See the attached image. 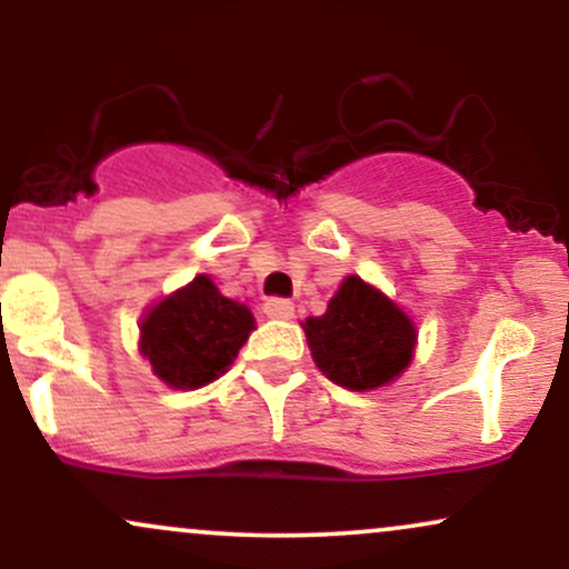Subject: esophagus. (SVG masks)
<instances>
[{"mask_svg": "<svg viewBox=\"0 0 569 569\" xmlns=\"http://www.w3.org/2000/svg\"><path fill=\"white\" fill-rule=\"evenodd\" d=\"M264 316L272 318V321H289V318H293V305L289 299L272 297L264 302Z\"/></svg>", "mask_w": 569, "mask_h": 569, "instance_id": "esophagus-1", "label": "esophagus"}]
</instances>
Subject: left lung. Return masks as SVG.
Segmentation results:
<instances>
[{
  "mask_svg": "<svg viewBox=\"0 0 569 569\" xmlns=\"http://www.w3.org/2000/svg\"><path fill=\"white\" fill-rule=\"evenodd\" d=\"M316 367L339 388L369 393L396 382L417 348V326L388 293L348 276L323 316L302 323Z\"/></svg>",
  "mask_w": 569,
  "mask_h": 569,
  "instance_id": "left-lung-1",
  "label": "left lung"
}]
</instances>
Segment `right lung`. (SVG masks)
I'll list each match as a JSON object with an SVG mask.
<instances>
[{
  "label": "right lung",
  "mask_w": 569,
  "mask_h": 569,
  "mask_svg": "<svg viewBox=\"0 0 569 569\" xmlns=\"http://www.w3.org/2000/svg\"><path fill=\"white\" fill-rule=\"evenodd\" d=\"M253 329L257 321L243 302L198 276L149 307L139 326V352L168 388L198 390L232 367Z\"/></svg>",
  "instance_id": "obj_1"
}]
</instances>
